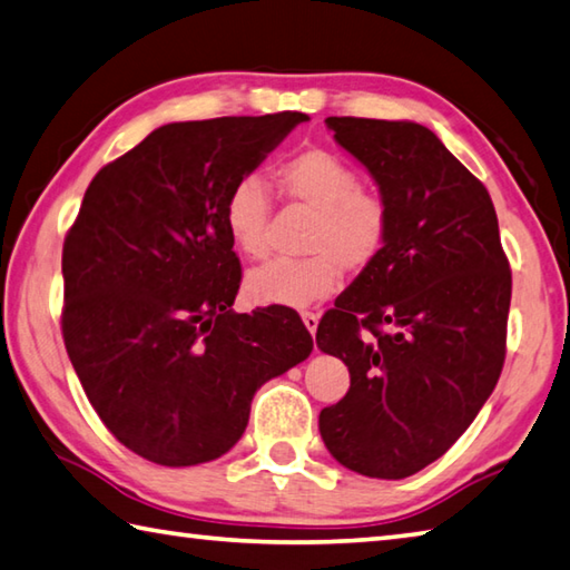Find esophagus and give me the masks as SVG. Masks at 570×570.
Returning a JSON list of instances; mask_svg holds the SVG:
<instances>
[{
	"label": "esophagus",
	"instance_id": "1",
	"mask_svg": "<svg viewBox=\"0 0 570 570\" xmlns=\"http://www.w3.org/2000/svg\"><path fill=\"white\" fill-rule=\"evenodd\" d=\"M303 322H305V327H307L309 335H315L317 325H320V317L315 313H303Z\"/></svg>",
	"mask_w": 570,
	"mask_h": 570
}]
</instances>
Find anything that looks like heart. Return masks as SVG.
I'll return each instance as SVG.
<instances>
[{
    "label": "heart",
    "mask_w": 570,
    "mask_h": 570,
    "mask_svg": "<svg viewBox=\"0 0 570 570\" xmlns=\"http://www.w3.org/2000/svg\"><path fill=\"white\" fill-rule=\"evenodd\" d=\"M281 196L315 210L307 257H275L255 267L245 293L257 305L307 307L335 293L345 267L362 273L377 261L390 235V206L364 188L360 170L327 148L309 146L275 170ZM271 193L257 176L235 180L223 200V223L235 248L248 257L267 253Z\"/></svg>",
    "instance_id": "heart-1"
}]
</instances>
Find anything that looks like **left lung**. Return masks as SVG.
<instances>
[{
    "mask_svg": "<svg viewBox=\"0 0 570 570\" xmlns=\"http://www.w3.org/2000/svg\"><path fill=\"white\" fill-rule=\"evenodd\" d=\"M335 141L370 170L390 235L317 327L350 370L320 412L342 466L404 479L466 432L507 357L511 271L489 190L414 121L330 116Z\"/></svg>",
    "mask_w": 570,
    "mask_h": 570,
    "instance_id": "obj_1",
    "label": "left lung"
}]
</instances>
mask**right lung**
Returning <instances> with one entry per match:
<instances>
[{
  "label": "right lung",
  "mask_w": 570,
  "mask_h": 570,
  "mask_svg": "<svg viewBox=\"0 0 570 570\" xmlns=\"http://www.w3.org/2000/svg\"><path fill=\"white\" fill-rule=\"evenodd\" d=\"M307 114L166 124L83 193L61 253V332L106 429L160 466L228 452L261 386L313 352L297 313H233L240 261L223 223L235 180Z\"/></svg>",
  "instance_id": "add662e5"
}]
</instances>
